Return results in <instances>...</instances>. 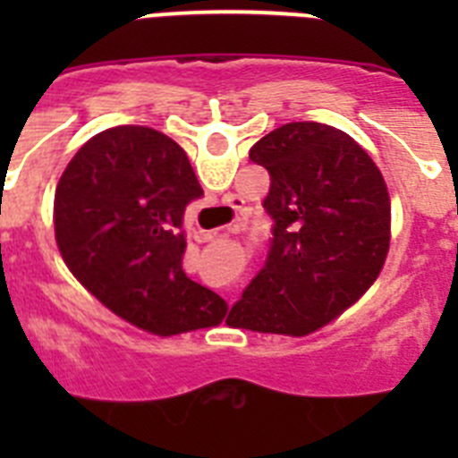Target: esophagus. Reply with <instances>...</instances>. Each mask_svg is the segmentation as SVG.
Returning <instances> with one entry per match:
<instances>
[{"label": "esophagus", "mask_w": 458, "mask_h": 458, "mask_svg": "<svg viewBox=\"0 0 458 458\" xmlns=\"http://www.w3.org/2000/svg\"><path fill=\"white\" fill-rule=\"evenodd\" d=\"M238 226H241V225H232V226H229V229H222V232H208V233L199 232V233H197V238H199V241H216V238L225 236L226 232H236ZM226 301L232 302V298H226Z\"/></svg>", "instance_id": "1"}]
</instances>
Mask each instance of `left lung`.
<instances>
[{"instance_id": "1", "label": "left lung", "mask_w": 458, "mask_h": 458, "mask_svg": "<svg viewBox=\"0 0 458 458\" xmlns=\"http://www.w3.org/2000/svg\"><path fill=\"white\" fill-rule=\"evenodd\" d=\"M270 174L273 236L229 326L302 337L365 293L390 250V194L367 151L333 125L293 121L250 148Z\"/></svg>"}]
</instances>
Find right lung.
I'll list each match as a JSON object with an SVG mask.
<instances>
[{"label":"right lung","mask_w":458,"mask_h":458,"mask_svg":"<svg viewBox=\"0 0 458 458\" xmlns=\"http://www.w3.org/2000/svg\"><path fill=\"white\" fill-rule=\"evenodd\" d=\"M204 190L183 148L147 125L84 144L55 194L56 245L107 310L169 337L222 323L226 302L183 273V213Z\"/></svg>","instance_id":"right-lung-1"}]
</instances>
